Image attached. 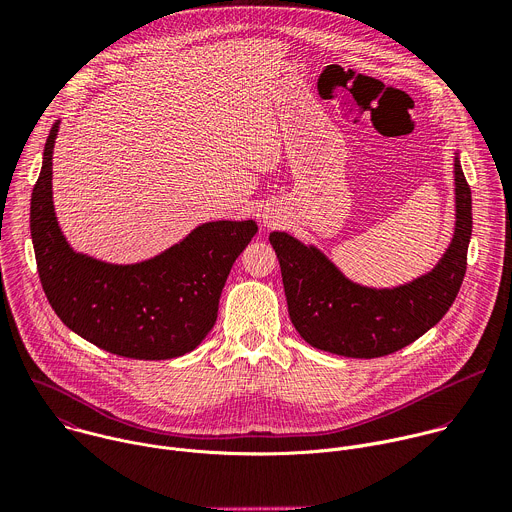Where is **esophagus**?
<instances>
[{
  "label": "esophagus",
  "mask_w": 512,
  "mask_h": 512,
  "mask_svg": "<svg viewBox=\"0 0 512 512\" xmlns=\"http://www.w3.org/2000/svg\"><path fill=\"white\" fill-rule=\"evenodd\" d=\"M257 216H259V221H261L265 227H271V225L277 223V210H273L271 206H261V208L257 210Z\"/></svg>",
  "instance_id": "34e87169"
}]
</instances>
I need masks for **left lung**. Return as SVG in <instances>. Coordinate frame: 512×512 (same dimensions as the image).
<instances>
[{
	"label": "left lung",
	"mask_w": 512,
	"mask_h": 512,
	"mask_svg": "<svg viewBox=\"0 0 512 512\" xmlns=\"http://www.w3.org/2000/svg\"><path fill=\"white\" fill-rule=\"evenodd\" d=\"M456 218L452 245L437 267L395 289L360 287L318 249L271 233L291 324L308 344L350 358H377L415 342L450 310L468 265L472 192L458 160Z\"/></svg>",
	"instance_id": "left-lung-1"
}]
</instances>
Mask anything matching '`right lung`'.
<instances>
[{"instance_id":"obj_1","label":"right lung","mask_w":512,"mask_h":512,"mask_svg":"<svg viewBox=\"0 0 512 512\" xmlns=\"http://www.w3.org/2000/svg\"><path fill=\"white\" fill-rule=\"evenodd\" d=\"M52 125L32 190L30 231L44 294L56 316L95 346L139 360L176 358L212 330L235 259L257 233L253 221L206 223L166 253L109 265L72 251L52 206Z\"/></svg>"}]
</instances>
